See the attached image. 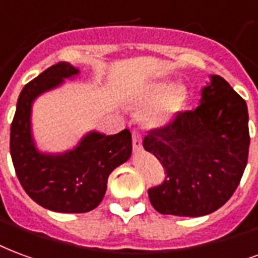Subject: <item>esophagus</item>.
I'll use <instances>...</instances> for the list:
<instances>
[{
  "mask_svg": "<svg viewBox=\"0 0 258 258\" xmlns=\"http://www.w3.org/2000/svg\"><path fill=\"white\" fill-rule=\"evenodd\" d=\"M132 140H133V148L135 150H137V151L142 150V137L139 135V132H132Z\"/></svg>",
  "mask_w": 258,
  "mask_h": 258,
  "instance_id": "obj_1",
  "label": "esophagus"
}]
</instances>
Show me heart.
Wrapping results in <instances>:
<instances>
[{
	"label": "heart",
	"mask_w": 258,
	"mask_h": 258,
	"mask_svg": "<svg viewBox=\"0 0 258 258\" xmlns=\"http://www.w3.org/2000/svg\"><path fill=\"white\" fill-rule=\"evenodd\" d=\"M148 103H155L148 112L152 125L163 126L172 121L185 101V90L181 86L169 88L166 84H157L147 95Z\"/></svg>",
	"instance_id": "1"
}]
</instances>
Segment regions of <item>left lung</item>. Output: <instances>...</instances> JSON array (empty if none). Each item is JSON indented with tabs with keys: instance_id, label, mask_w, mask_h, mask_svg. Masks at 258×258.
I'll use <instances>...</instances> for the list:
<instances>
[{
	"instance_id": "8db88e82",
	"label": "left lung",
	"mask_w": 258,
	"mask_h": 258,
	"mask_svg": "<svg viewBox=\"0 0 258 258\" xmlns=\"http://www.w3.org/2000/svg\"><path fill=\"white\" fill-rule=\"evenodd\" d=\"M195 110L178 112L143 140L166 173L162 184L148 189L159 213H213L232 197L245 172L250 144L246 101L220 75H210Z\"/></svg>"
}]
</instances>
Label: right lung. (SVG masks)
Returning a JSON list of instances; mask_svg holds the SVG:
<instances>
[{"label": "right lung", "instance_id": "1", "mask_svg": "<svg viewBox=\"0 0 258 258\" xmlns=\"http://www.w3.org/2000/svg\"><path fill=\"white\" fill-rule=\"evenodd\" d=\"M80 73L67 61L50 66L24 86L11 125V157L24 191L42 208L59 213H86L99 206L110 173L132 154L131 132L106 136L90 132L63 154H42L31 135V104L35 97Z\"/></svg>", "mask_w": 258, "mask_h": 258}]
</instances>
